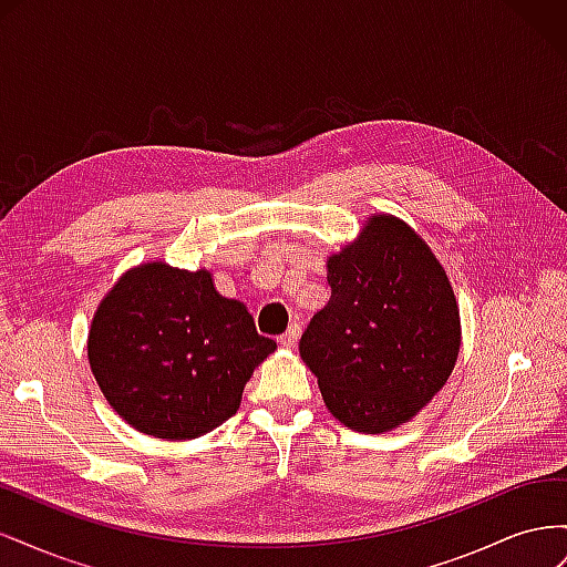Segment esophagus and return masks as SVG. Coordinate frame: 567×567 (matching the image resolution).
Instances as JSON below:
<instances>
[{
  "mask_svg": "<svg viewBox=\"0 0 567 567\" xmlns=\"http://www.w3.org/2000/svg\"><path fill=\"white\" fill-rule=\"evenodd\" d=\"M300 333H302L300 323H290L288 331L284 336H279V346L281 348H296L298 340H300Z\"/></svg>",
  "mask_w": 567,
  "mask_h": 567,
  "instance_id": "34e87169",
  "label": "esophagus"
}]
</instances>
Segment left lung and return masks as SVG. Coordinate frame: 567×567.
<instances>
[{"mask_svg":"<svg viewBox=\"0 0 567 567\" xmlns=\"http://www.w3.org/2000/svg\"><path fill=\"white\" fill-rule=\"evenodd\" d=\"M326 279L331 300L307 326L300 354L340 423L385 433L450 379L461 346L454 290L431 248L388 215L329 257Z\"/></svg>","mask_w":567,"mask_h":567,"instance_id":"1","label":"left lung"}]
</instances>
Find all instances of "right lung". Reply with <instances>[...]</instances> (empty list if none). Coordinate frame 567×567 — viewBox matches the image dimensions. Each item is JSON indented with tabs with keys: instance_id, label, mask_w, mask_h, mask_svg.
Returning a JSON list of instances; mask_svg holds the SVG:
<instances>
[{
	"instance_id": "1",
	"label": "right lung",
	"mask_w": 567,
	"mask_h": 567,
	"mask_svg": "<svg viewBox=\"0 0 567 567\" xmlns=\"http://www.w3.org/2000/svg\"><path fill=\"white\" fill-rule=\"evenodd\" d=\"M277 350L244 302L221 298L205 269L153 262L127 271L99 305L90 367L132 427L192 440L236 414L252 369Z\"/></svg>"
}]
</instances>
